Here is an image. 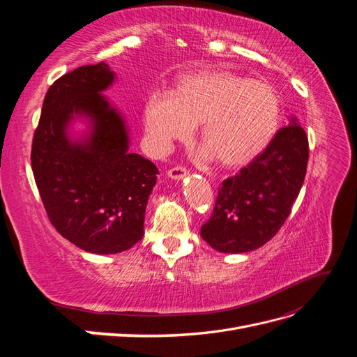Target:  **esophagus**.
I'll list each match as a JSON object with an SVG mask.
<instances>
[{
    "instance_id": "esophagus-1",
    "label": "esophagus",
    "mask_w": 357,
    "mask_h": 357,
    "mask_svg": "<svg viewBox=\"0 0 357 357\" xmlns=\"http://www.w3.org/2000/svg\"><path fill=\"white\" fill-rule=\"evenodd\" d=\"M188 174V169L185 168V167H174V168H171L169 171H168V177H171L172 180H180V178H183Z\"/></svg>"
}]
</instances>
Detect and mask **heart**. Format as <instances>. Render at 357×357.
Wrapping results in <instances>:
<instances>
[{"label": "heart", "instance_id": "1", "mask_svg": "<svg viewBox=\"0 0 357 357\" xmlns=\"http://www.w3.org/2000/svg\"><path fill=\"white\" fill-rule=\"evenodd\" d=\"M280 98L271 84L228 71L181 77L171 93L155 92L144 107L146 131L153 147L168 152L189 139L201 123L205 156L238 167L261 155L278 131Z\"/></svg>", "mask_w": 357, "mask_h": 357}]
</instances>
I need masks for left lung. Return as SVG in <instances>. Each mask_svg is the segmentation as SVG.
Returning <instances> with one entry per match:
<instances>
[{
	"label": "left lung",
	"mask_w": 357,
	"mask_h": 357,
	"mask_svg": "<svg viewBox=\"0 0 357 357\" xmlns=\"http://www.w3.org/2000/svg\"><path fill=\"white\" fill-rule=\"evenodd\" d=\"M308 152L307 134L291 119L261 155L222 181L202 240L222 253L252 252L271 240L299 195Z\"/></svg>",
	"instance_id": "obj_1"
}]
</instances>
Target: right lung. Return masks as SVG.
Masks as SVG:
<instances>
[{"label": "right lung", "mask_w": 357, "mask_h": 357, "mask_svg": "<svg viewBox=\"0 0 357 357\" xmlns=\"http://www.w3.org/2000/svg\"><path fill=\"white\" fill-rule=\"evenodd\" d=\"M114 80L104 62L63 74L43 101L32 138L31 165L55 229L82 250L113 255L144 235L149 195L159 171L152 160L129 153L122 116L101 95ZM75 116L91 122L84 140H71Z\"/></svg>", "instance_id": "add662e5"}]
</instances>
